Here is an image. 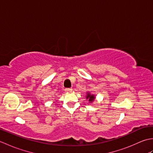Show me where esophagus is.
<instances>
[{"label":"esophagus","mask_w":153,"mask_h":153,"mask_svg":"<svg viewBox=\"0 0 153 153\" xmlns=\"http://www.w3.org/2000/svg\"><path fill=\"white\" fill-rule=\"evenodd\" d=\"M65 91H66V93H70V92L72 91V89L66 88V89H65Z\"/></svg>","instance_id":"obj_1"}]
</instances>
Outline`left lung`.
Instances as JSON below:
<instances>
[{"label": "left lung", "mask_w": 153, "mask_h": 153, "mask_svg": "<svg viewBox=\"0 0 153 153\" xmlns=\"http://www.w3.org/2000/svg\"><path fill=\"white\" fill-rule=\"evenodd\" d=\"M95 96L94 95H91L90 93H87V95H86V99L89 100V101L90 102H92L93 101H94V100H95Z\"/></svg>", "instance_id": "obj_1"}]
</instances>
